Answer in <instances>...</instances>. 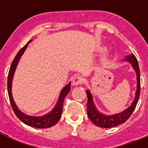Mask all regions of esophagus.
<instances>
[{
	"label": "esophagus",
	"instance_id": "obj_1",
	"mask_svg": "<svg viewBox=\"0 0 148 148\" xmlns=\"http://www.w3.org/2000/svg\"><path fill=\"white\" fill-rule=\"evenodd\" d=\"M83 81H84V79H83L81 77L77 76V77H75V78H73L72 84H73V86H78V85H79V84H82Z\"/></svg>",
	"mask_w": 148,
	"mask_h": 148
}]
</instances>
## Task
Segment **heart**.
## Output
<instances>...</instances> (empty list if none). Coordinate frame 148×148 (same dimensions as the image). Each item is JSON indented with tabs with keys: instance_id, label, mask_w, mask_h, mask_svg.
Wrapping results in <instances>:
<instances>
[{
	"instance_id": "heart-1",
	"label": "heart",
	"mask_w": 148,
	"mask_h": 148,
	"mask_svg": "<svg viewBox=\"0 0 148 148\" xmlns=\"http://www.w3.org/2000/svg\"><path fill=\"white\" fill-rule=\"evenodd\" d=\"M99 49H97V50H99ZM108 57H109V51L107 49H103V51H102V54H101V56H100V60H102V61H105V60H106L108 58Z\"/></svg>"
}]
</instances>
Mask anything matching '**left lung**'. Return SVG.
Listing matches in <instances>:
<instances>
[{"label": "left lung", "instance_id": "left-lung-1", "mask_svg": "<svg viewBox=\"0 0 148 148\" xmlns=\"http://www.w3.org/2000/svg\"><path fill=\"white\" fill-rule=\"evenodd\" d=\"M123 61L128 62L132 64L136 74V90L135 92L134 99L132 105L122 112L113 115H105L98 110L93 101V97L89 90H86L87 94V114L91 122L96 126L102 128H111L123 123L129 119L133 111L134 110L138 102L140 94V73L137 60L133 54L124 57Z\"/></svg>", "mask_w": 148, "mask_h": 148}]
</instances>
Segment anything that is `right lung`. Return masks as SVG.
<instances>
[{"instance_id": "add662e5", "label": "right lung", "mask_w": 148, "mask_h": 148, "mask_svg": "<svg viewBox=\"0 0 148 148\" xmlns=\"http://www.w3.org/2000/svg\"><path fill=\"white\" fill-rule=\"evenodd\" d=\"M32 40H29L23 48H22L19 51V52L16 54L15 58L14 59L12 64H11L9 72H8V81H7V88H8V97H9L10 102H11L12 109H13L15 115L17 116V118L21 121L23 122L24 123H25L27 126H32V127L38 128V129H46V128H49L54 126L59 121L60 118H61L62 112L63 102H64V99L65 98V97L70 92V84L71 83L69 82L62 89L61 92L60 94V96H59L58 100H57L54 108L50 112L45 114V115H41V116H32V115H29L24 113L23 112H22L18 108L16 103H15L14 100L13 96H12V81H13L14 75L15 70H16V67H17V64L19 63V60H20L21 57L23 55L25 51L27 48L29 43H30Z\"/></svg>"}]
</instances>
